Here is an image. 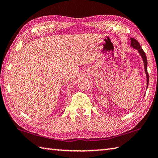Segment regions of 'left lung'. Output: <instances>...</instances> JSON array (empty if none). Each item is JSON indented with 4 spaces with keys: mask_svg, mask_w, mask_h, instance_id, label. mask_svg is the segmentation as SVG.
Returning <instances> with one entry per match:
<instances>
[{
    "mask_svg": "<svg viewBox=\"0 0 158 158\" xmlns=\"http://www.w3.org/2000/svg\"><path fill=\"white\" fill-rule=\"evenodd\" d=\"M131 46L134 49H136L138 52H139L140 56H141L143 61L144 62V68H145V72H146V79H147V88L148 86V81H149V76H148V73L147 71V64H148V61H147V57L146 56V53L143 51V50L142 49V48L140 46V44L139 42H138L136 39L131 38Z\"/></svg>",
    "mask_w": 158,
    "mask_h": 158,
    "instance_id": "8db88e82",
    "label": "left lung"
}]
</instances>
